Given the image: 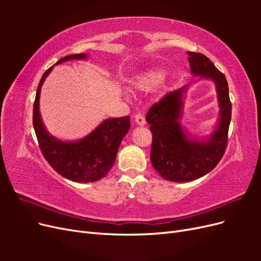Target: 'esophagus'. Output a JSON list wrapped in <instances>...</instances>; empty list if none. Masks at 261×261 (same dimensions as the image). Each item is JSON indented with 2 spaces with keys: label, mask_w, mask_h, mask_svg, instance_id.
Wrapping results in <instances>:
<instances>
[{
  "label": "esophagus",
  "mask_w": 261,
  "mask_h": 261,
  "mask_svg": "<svg viewBox=\"0 0 261 261\" xmlns=\"http://www.w3.org/2000/svg\"><path fill=\"white\" fill-rule=\"evenodd\" d=\"M134 118H135V122L138 126H145L146 125V120H145L144 115L136 114L135 116H134Z\"/></svg>",
  "instance_id": "1"
}]
</instances>
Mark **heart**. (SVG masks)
<instances>
[{"label":"heart","mask_w":261,"mask_h":261,"mask_svg":"<svg viewBox=\"0 0 261 261\" xmlns=\"http://www.w3.org/2000/svg\"><path fill=\"white\" fill-rule=\"evenodd\" d=\"M165 78V72L162 68L154 67L151 69H148L143 74H140L137 78L136 82L134 83L135 88L140 91H152L159 86Z\"/></svg>","instance_id":"b5f03b06"}]
</instances>
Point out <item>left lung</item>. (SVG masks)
I'll use <instances>...</instances> for the list:
<instances>
[{
    "instance_id": "left-lung-1",
    "label": "left lung",
    "mask_w": 261,
    "mask_h": 261,
    "mask_svg": "<svg viewBox=\"0 0 261 261\" xmlns=\"http://www.w3.org/2000/svg\"><path fill=\"white\" fill-rule=\"evenodd\" d=\"M191 72L199 81L215 84L219 117L212 133L197 137L181 125L184 100L189 85L168 93L150 108L146 121L152 133L150 159L167 180L184 183L199 178L217 167L225 151L232 105L225 76L202 53L187 52Z\"/></svg>"
}]
</instances>
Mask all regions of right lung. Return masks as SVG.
<instances>
[{
  "instance_id": "obj_1",
  "label": "right lung",
  "mask_w": 261,
  "mask_h": 261,
  "mask_svg": "<svg viewBox=\"0 0 261 261\" xmlns=\"http://www.w3.org/2000/svg\"><path fill=\"white\" fill-rule=\"evenodd\" d=\"M88 54H72L61 59V63L86 60ZM50 67L41 77L34 105V128L39 147L51 167L60 175L77 183H92L105 177L111 170L124 136L130 127L129 116L107 118L88 135L75 140H62L48 132L42 121L39 100L45 78L52 72Z\"/></svg>"
}]
</instances>
